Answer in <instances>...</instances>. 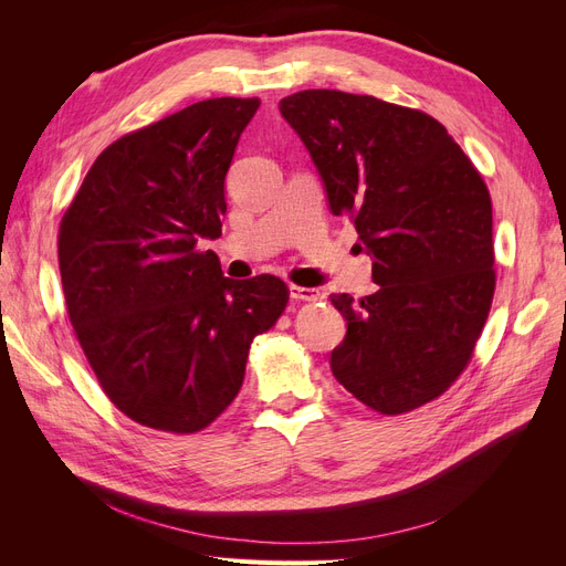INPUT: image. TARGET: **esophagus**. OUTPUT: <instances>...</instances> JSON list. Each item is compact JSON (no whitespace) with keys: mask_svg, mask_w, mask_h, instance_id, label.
<instances>
[{"mask_svg":"<svg viewBox=\"0 0 566 566\" xmlns=\"http://www.w3.org/2000/svg\"><path fill=\"white\" fill-rule=\"evenodd\" d=\"M287 293L293 300H300V302H316L321 300V293L316 287H302V285H290Z\"/></svg>","mask_w":566,"mask_h":566,"instance_id":"obj_1","label":"esophagus"}]
</instances>
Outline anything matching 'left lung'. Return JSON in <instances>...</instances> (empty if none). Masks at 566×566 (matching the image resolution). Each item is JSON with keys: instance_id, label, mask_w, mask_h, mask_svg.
<instances>
[{"instance_id": "obj_1", "label": "left lung", "mask_w": 566, "mask_h": 566, "mask_svg": "<svg viewBox=\"0 0 566 566\" xmlns=\"http://www.w3.org/2000/svg\"><path fill=\"white\" fill-rule=\"evenodd\" d=\"M333 214L354 219L378 290L331 295L347 335L337 382L382 416L437 399L472 358L491 310V196L434 117L337 90L285 96Z\"/></svg>"}]
</instances>
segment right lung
Here are the masks:
<instances>
[{"instance_id": "add662e5", "label": "right lung", "mask_w": 566, "mask_h": 566, "mask_svg": "<svg viewBox=\"0 0 566 566\" xmlns=\"http://www.w3.org/2000/svg\"><path fill=\"white\" fill-rule=\"evenodd\" d=\"M256 98H208L111 144L61 219L67 316L108 399L191 434L235 399L254 335L287 304L281 279L233 281L200 241L221 235L224 179Z\"/></svg>"}]
</instances>
